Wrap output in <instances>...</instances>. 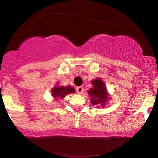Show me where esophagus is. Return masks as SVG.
<instances>
[{"label": "esophagus", "instance_id": "obj_1", "mask_svg": "<svg viewBox=\"0 0 158 158\" xmlns=\"http://www.w3.org/2000/svg\"><path fill=\"white\" fill-rule=\"evenodd\" d=\"M76 92H77V93H79V94L83 93V92H84L83 87H82V86L77 87V88H76Z\"/></svg>", "mask_w": 158, "mask_h": 158}]
</instances>
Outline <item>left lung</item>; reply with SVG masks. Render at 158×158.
Segmentation results:
<instances>
[{"mask_svg": "<svg viewBox=\"0 0 158 158\" xmlns=\"http://www.w3.org/2000/svg\"><path fill=\"white\" fill-rule=\"evenodd\" d=\"M93 85L92 88L88 90V93L91 98V103L94 106H101L104 107L106 102L109 100V94L107 92L104 82L99 78L91 81Z\"/></svg>", "mask_w": 158, "mask_h": 158, "instance_id": "obj_1", "label": "left lung"}]
</instances>
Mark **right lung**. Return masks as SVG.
Segmentation results:
<instances>
[{
    "mask_svg": "<svg viewBox=\"0 0 158 158\" xmlns=\"http://www.w3.org/2000/svg\"><path fill=\"white\" fill-rule=\"evenodd\" d=\"M52 92V95L54 98H63L66 95L70 93H74L75 89L73 87L70 86H55L51 90Z\"/></svg>",
    "mask_w": 158,
    "mask_h": 158,
    "instance_id": "add662e5",
    "label": "right lung"
}]
</instances>
